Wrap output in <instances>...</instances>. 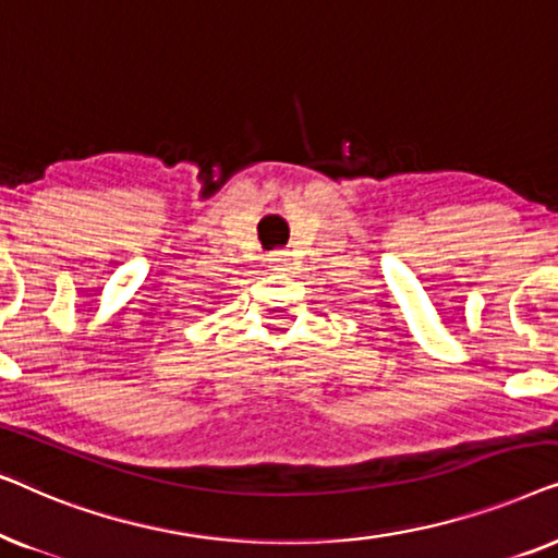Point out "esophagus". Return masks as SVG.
Segmentation results:
<instances>
[{
  "instance_id": "1",
  "label": "esophagus",
  "mask_w": 558,
  "mask_h": 558,
  "mask_svg": "<svg viewBox=\"0 0 558 558\" xmlns=\"http://www.w3.org/2000/svg\"><path fill=\"white\" fill-rule=\"evenodd\" d=\"M267 263H270V267H278V270H283V267H288V263H291V252L272 250L270 255H267Z\"/></svg>"
}]
</instances>
